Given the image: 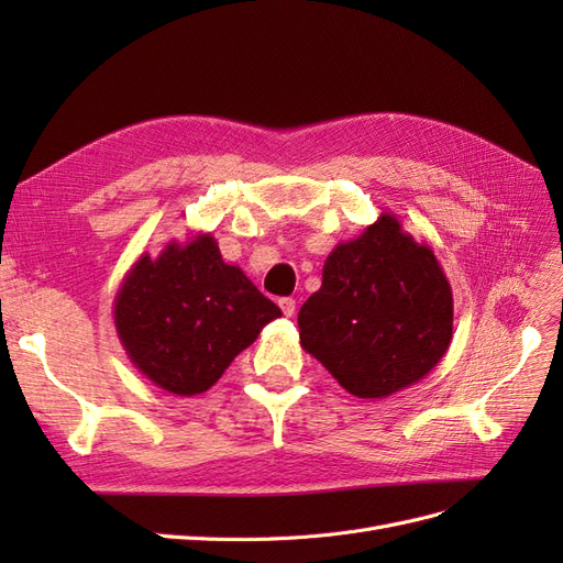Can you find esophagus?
Wrapping results in <instances>:
<instances>
[{"instance_id": "obj_1", "label": "esophagus", "mask_w": 563, "mask_h": 563, "mask_svg": "<svg viewBox=\"0 0 563 563\" xmlns=\"http://www.w3.org/2000/svg\"><path fill=\"white\" fill-rule=\"evenodd\" d=\"M279 308L284 312V317H294L296 314V300L294 298H282Z\"/></svg>"}]
</instances>
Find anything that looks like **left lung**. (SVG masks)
Listing matches in <instances>:
<instances>
[{"label":"left lung","instance_id":"1","mask_svg":"<svg viewBox=\"0 0 563 563\" xmlns=\"http://www.w3.org/2000/svg\"><path fill=\"white\" fill-rule=\"evenodd\" d=\"M300 345L350 395L385 399L444 360L453 338V294L430 244L380 213L340 242L321 288L298 312Z\"/></svg>","mask_w":563,"mask_h":563}]
</instances>
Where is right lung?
Returning a JSON list of instances; mask_svg holds the SVG:
<instances>
[{
	"label": "right lung",
	"mask_w": 563,
	"mask_h": 563,
	"mask_svg": "<svg viewBox=\"0 0 563 563\" xmlns=\"http://www.w3.org/2000/svg\"><path fill=\"white\" fill-rule=\"evenodd\" d=\"M114 329L131 364L178 397L207 391L263 327L282 317L242 267L228 265L213 234L143 253L114 296Z\"/></svg>",
	"instance_id": "add662e5"
}]
</instances>
